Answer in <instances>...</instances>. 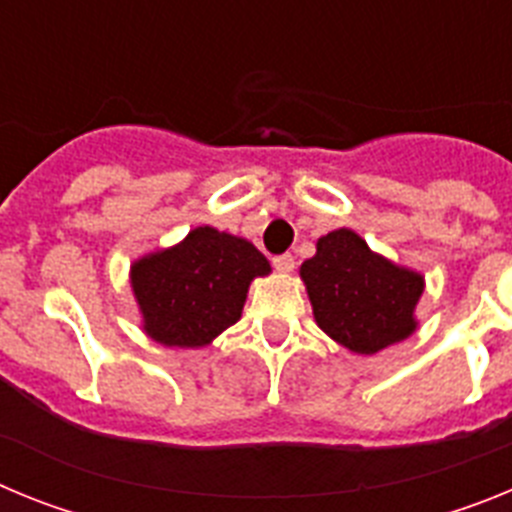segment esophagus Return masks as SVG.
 Segmentation results:
<instances>
[{"label":"esophagus","mask_w":512,"mask_h":512,"mask_svg":"<svg viewBox=\"0 0 512 512\" xmlns=\"http://www.w3.org/2000/svg\"><path fill=\"white\" fill-rule=\"evenodd\" d=\"M274 269L282 271V274H289V271L295 269V256H289V253H282V256H274Z\"/></svg>","instance_id":"1"}]
</instances>
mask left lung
<instances>
[{"mask_svg": "<svg viewBox=\"0 0 512 512\" xmlns=\"http://www.w3.org/2000/svg\"><path fill=\"white\" fill-rule=\"evenodd\" d=\"M300 277L315 323L354 354H377L418 328L423 277L374 253L354 230L338 228L318 238V251L300 266Z\"/></svg>", "mask_w": 512, "mask_h": 512, "instance_id": "1", "label": "left lung"}]
</instances>
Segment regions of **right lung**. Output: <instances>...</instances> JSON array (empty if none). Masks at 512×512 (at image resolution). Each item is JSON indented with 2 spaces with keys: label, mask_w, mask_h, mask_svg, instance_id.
<instances>
[{
  "label": "right lung",
  "mask_w": 512,
  "mask_h": 512,
  "mask_svg": "<svg viewBox=\"0 0 512 512\" xmlns=\"http://www.w3.org/2000/svg\"><path fill=\"white\" fill-rule=\"evenodd\" d=\"M271 271L259 248L202 225L176 246L130 266L143 330L156 343L200 348L238 323L248 284Z\"/></svg>",
  "instance_id": "1"
}]
</instances>
